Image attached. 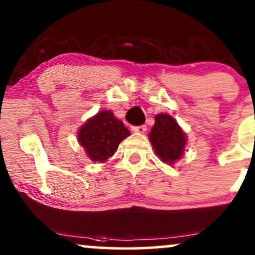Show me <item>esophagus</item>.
I'll list each match as a JSON object with an SVG mask.
<instances>
[{
  "label": "esophagus",
  "mask_w": 255,
  "mask_h": 255,
  "mask_svg": "<svg viewBox=\"0 0 255 255\" xmlns=\"http://www.w3.org/2000/svg\"><path fill=\"white\" fill-rule=\"evenodd\" d=\"M131 130L135 131V133L142 134L146 131V126H135V127H131Z\"/></svg>",
  "instance_id": "obj_1"
}]
</instances>
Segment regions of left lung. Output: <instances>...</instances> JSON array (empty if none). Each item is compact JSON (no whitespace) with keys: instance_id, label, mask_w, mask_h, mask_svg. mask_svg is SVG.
<instances>
[{"instance_id":"obj_1","label":"left lung","mask_w":255,"mask_h":255,"mask_svg":"<svg viewBox=\"0 0 255 255\" xmlns=\"http://www.w3.org/2000/svg\"><path fill=\"white\" fill-rule=\"evenodd\" d=\"M152 147L159 159L172 165L181 159L186 151L187 135L177 121L169 114H157L154 125L148 134Z\"/></svg>"}]
</instances>
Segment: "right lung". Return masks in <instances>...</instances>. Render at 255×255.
Wrapping results in <instances>:
<instances>
[{
    "instance_id": "add662e5",
    "label": "right lung",
    "mask_w": 255,
    "mask_h": 255,
    "mask_svg": "<svg viewBox=\"0 0 255 255\" xmlns=\"http://www.w3.org/2000/svg\"><path fill=\"white\" fill-rule=\"evenodd\" d=\"M130 135L121 120L111 110H101L78 130V142L92 162L105 163L118 150L120 142Z\"/></svg>"
}]
</instances>
